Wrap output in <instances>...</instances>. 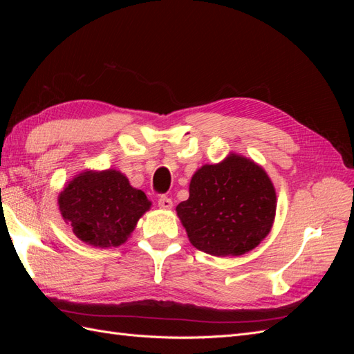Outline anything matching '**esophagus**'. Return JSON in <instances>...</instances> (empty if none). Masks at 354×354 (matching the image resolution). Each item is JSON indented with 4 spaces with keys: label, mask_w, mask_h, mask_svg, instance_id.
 Wrapping results in <instances>:
<instances>
[{
    "label": "esophagus",
    "mask_w": 354,
    "mask_h": 354,
    "mask_svg": "<svg viewBox=\"0 0 354 354\" xmlns=\"http://www.w3.org/2000/svg\"><path fill=\"white\" fill-rule=\"evenodd\" d=\"M158 205H159V208H162V209H171V208H173V201H171L167 196H160L158 199Z\"/></svg>",
    "instance_id": "esophagus-1"
}]
</instances>
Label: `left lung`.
Segmentation results:
<instances>
[{"label":"left lung","instance_id":"8db88e82","mask_svg":"<svg viewBox=\"0 0 354 354\" xmlns=\"http://www.w3.org/2000/svg\"><path fill=\"white\" fill-rule=\"evenodd\" d=\"M276 203L266 169L230 152L221 162L195 171L189 199L176 211L196 250L214 257H238L257 248L270 233Z\"/></svg>","mask_w":354,"mask_h":354}]
</instances>
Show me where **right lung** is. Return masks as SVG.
<instances>
[{
  "mask_svg": "<svg viewBox=\"0 0 354 354\" xmlns=\"http://www.w3.org/2000/svg\"><path fill=\"white\" fill-rule=\"evenodd\" d=\"M57 205L80 241L111 248L128 241L152 202L130 185L124 173L111 168L81 171L63 187Z\"/></svg>",
  "mask_w": 354,
  "mask_h": 354,
  "instance_id": "1",
  "label": "right lung"
}]
</instances>
